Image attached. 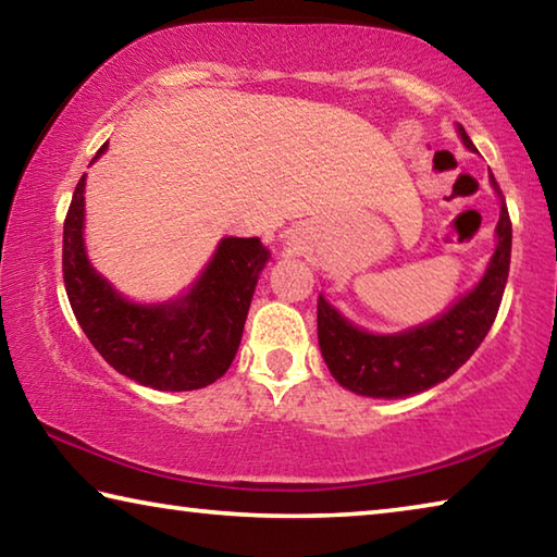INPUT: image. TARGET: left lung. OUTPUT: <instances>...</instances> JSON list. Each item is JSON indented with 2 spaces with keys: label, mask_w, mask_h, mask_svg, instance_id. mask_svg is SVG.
Listing matches in <instances>:
<instances>
[{
  "label": "left lung",
  "mask_w": 557,
  "mask_h": 557,
  "mask_svg": "<svg viewBox=\"0 0 557 557\" xmlns=\"http://www.w3.org/2000/svg\"><path fill=\"white\" fill-rule=\"evenodd\" d=\"M457 135L469 152H476L465 127ZM494 194L502 201L496 223V248L482 280L451 301L430 322L403 332L375 334L346 319L324 295L317 301V336L329 371L338 385L369 398H408L447 381L492 329L502 305L508 265H511V219L494 174H488Z\"/></svg>",
  "instance_id": "1"
}]
</instances>
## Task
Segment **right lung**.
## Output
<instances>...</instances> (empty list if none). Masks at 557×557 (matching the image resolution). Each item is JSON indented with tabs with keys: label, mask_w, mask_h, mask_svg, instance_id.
<instances>
[{
	"label": "right lung",
	"mask_w": 557,
	"mask_h": 557,
	"mask_svg": "<svg viewBox=\"0 0 557 557\" xmlns=\"http://www.w3.org/2000/svg\"><path fill=\"white\" fill-rule=\"evenodd\" d=\"M106 152L108 143L92 162ZM83 235L86 174L63 223V282L81 329L112 369L147 388L172 393L206 388L231 369L260 272L270 260L260 238L225 235L182 295L135 301L92 268Z\"/></svg>",
	"instance_id": "1"
}]
</instances>
